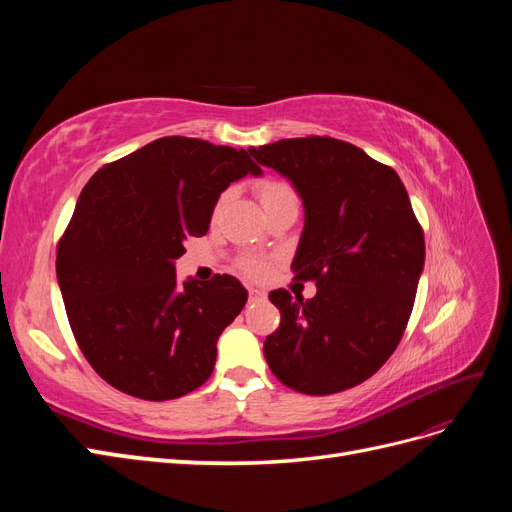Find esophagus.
I'll list each match as a JSON object with an SVG mask.
<instances>
[{
  "instance_id": "34e87169",
  "label": "esophagus",
  "mask_w": 512,
  "mask_h": 512,
  "mask_svg": "<svg viewBox=\"0 0 512 512\" xmlns=\"http://www.w3.org/2000/svg\"><path fill=\"white\" fill-rule=\"evenodd\" d=\"M267 299V292L260 288H250V303H262Z\"/></svg>"
}]
</instances>
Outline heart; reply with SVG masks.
Returning a JSON list of instances; mask_svg holds the SVG:
<instances>
[{"mask_svg":"<svg viewBox=\"0 0 512 512\" xmlns=\"http://www.w3.org/2000/svg\"><path fill=\"white\" fill-rule=\"evenodd\" d=\"M258 198H260V203H262V209H265V213L271 211V209L282 207V205L297 203V194H294L292 185L286 183V181H280V179L260 181L258 183ZM224 203H226V194H222L218 198V203H215L213 211L218 213ZM241 267H243V271L247 275H252V277H260V275H265V271H267L265 262L258 260V258H245Z\"/></svg>","mask_w":512,"mask_h":512,"instance_id":"obj_1","label":"heart"}]
</instances>
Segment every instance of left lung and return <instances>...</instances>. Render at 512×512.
Returning <instances> with one entry per match:
<instances>
[{
    "mask_svg": "<svg viewBox=\"0 0 512 512\" xmlns=\"http://www.w3.org/2000/svg\"><path fill=\"white\" fill-rule=\"evenodd\" d=\"M297 190L305 224L292 273L316 297L269 294L280 329L265 359L290 389L331 395L386 363L408 324L425 265V239L393 168L329 136L284 138L247 149Z\"/></svg>",
    "mask_w": 512,
    "mask_h": 512,
    "instance_id": "obj_1",
    "label": "left lung"
}]
</instances>
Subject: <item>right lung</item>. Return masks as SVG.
Masks as SVG:
<instances>
[{"label": "right lung", "instance_id": "add662e5", "mask_svg": "<svg viewBox=\"0 0 512 512\" xmlns=\"http://www.w3.org/2000/svg\"><path fill=\"white\" fill-rule=\"evenodd\" d=\"M245 175H262L250 151L164 136L83 188L57 245V282L85 359L115 389L166 401L211 376L247 290L232 275L179 284L175 260Z\"/></svg>", "mask_w": 512, "mask_h": 512}]
</instances>
